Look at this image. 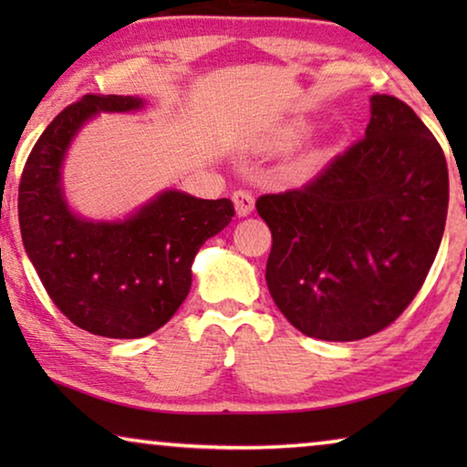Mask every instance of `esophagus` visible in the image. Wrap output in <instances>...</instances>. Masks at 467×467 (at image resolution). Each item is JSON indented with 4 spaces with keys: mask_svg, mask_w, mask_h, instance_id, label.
<instances>
[{
    "mask_svg": "<svg viewBox=\"0 0 467 467\" xmlns=\"http://www.w3.org/2000/svg\"><path fill=\"white\" fill-rule=\"evenodd\" d=\"M232 200H234V206H235V213H238V216H248L253 213L254 197L248 193V191H244V189L234 191Z\"/></svg>",
    "mask_w": 467,
    "mask_h": 467,
    "instance_id": "34e87169",
    "label": "esophagus"
}]
</instances>
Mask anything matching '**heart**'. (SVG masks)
Returning a JSON list of instances; mask_svg holds the SVG:
<instances>
[{
  "mask_svg": "<svg viewBox=\"0 0 467 467\" xmlns=\"http://www.w3.org/2000/svg\"><path fill=\"white\" fill-rule=\"evenodd\" d=\"M302 136H304L302 130H286V131L280 133L278 144L283 146V149H289V146L299 142V140H302ZM308 165H310V159H304V161H302V170H308Z\"/></svg>",
  "mask_w": 467,
  "mask_h": 467,
  "instance_id": "obj_1",
  "label": "heart"
}]
</instances>
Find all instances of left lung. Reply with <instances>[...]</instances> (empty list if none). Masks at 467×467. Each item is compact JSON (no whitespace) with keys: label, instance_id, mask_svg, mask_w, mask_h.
I'll return each instance as SVG.
<instances>
[{"label":"left lung","instance_id":"1","mask_svg":"<svg viewBox=\"0 0 467 467\" xmlns=\"http://www.w3.org/2000/svg\"><path fill=\"white\" fill-rule=\"evenodd\" d=\"M446 210L438 140L404 101L372 95L366 138L302 189L257 200L272 232L274 304L318 340H361L389 327L425 283Z\"/></svg>","mask_w":467,"mask_h":467}]
</instances>
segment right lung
<instances>
[{
  "label": "right lung",
  "instance_id": "add662e5",
  "mask_svg": "<svg viewBox=\"0 0 467 467\" xmlns=\"http://www.w3.org/2000/svg\"><path fill=\"white\" fill-rule=\"evenodd\" d=\"M131 95H85L37 140L18 184L23 246L44 289L76 327L104 337H144L163 327L191 289L203 242L229 225L232 200L168 189L123 221L74 214L61 165L80 127L98 112L140 110Z\"/></svg>",
  "mask_w": 467,
  "mask_h": 467
}]
</instances>
